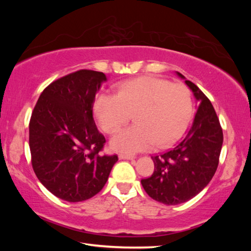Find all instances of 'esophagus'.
Returning <instances> with one entry per match:
<instances>
[{"label":"esophagus","mask_w":251,"mask_h":251,"mask_svg":"<svg viewBox=\"0 0 251 251\" xmlns=\"http://www.w3.org/2000/svg\"><path fill=\"white\" fill-rule=\"evenodd\" d=\"M120 159H134V155H128V154H120L119 155Z\"/></svg>","instance_id":"34e87169"}]
</instances>
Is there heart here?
Segmentation results:
<instances>
[{"label": "heart", "instance_id": "obj_1", "mask_svg": "<svg viewBox=\"0 0 251 251\" xmlns=\"http://www.w3.org/2000/svg\"><path fill=\"white\" fill-rule=\"evenodd\" d=\"M193 104L189 88L155 76H141L122 83L116 95L99 94L94 112L100 128L114 134L134 115L135 125L111 140L117 152L137 153L168 148L183 136L190 124Z\"/></svg>", "mask_w": 251, "mask_h": 251}]
</instances>
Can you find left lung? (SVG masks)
I'll use <instances>...</instances> for the list:
<instances>
[{
    "mask_svg": "<svg viewBox=\"0 0 251 251\" xmlns=\"http://www.w3.org/2000/svg\"><path fill=\"white\" fill-rule=\"evenodd\" d=\"M184 79L196 99V114L188 134L173 150L152 156L154 173L142 179L148 195L165 205L193 199L210 182L219 164L223 132L210 100L194 83Z\"/></svg>",
    "mask_w": 251,
    "mask_h": 251,
    "instance_id": "1",
    "label": "left lung"
}]
</instances>
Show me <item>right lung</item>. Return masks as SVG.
<instances>
[{"label": "right lung", "instance_id": "obj_1", "mask_svg": "<svg viewBox=\"0 0 251 251\" xmlns=\"http://www.w3.org/2000/svg\"><path fill=\"white\" fill-rule=\"evenodd\" d=\"M105 74L79 70L52 82L32 112L29 146L32 167L50 193L83 201L102 190L117 155H100L105 138L93 117L96 94Z\"/></svg>", "mask_w": 251, "mask_h": 251}]
</instances>
